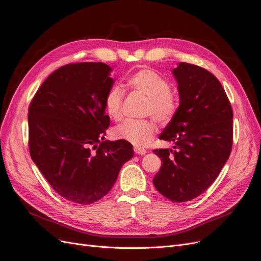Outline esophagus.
I'll return each instance as SVG.
<instances>
[{"mask_svg": "<svg viewBox=\"0 0 261 261\" xmlns=\"http://www.w3.org/2000/svg\"><path fill=\"white\" fill-rule=\"evenodd\" d=\"M134 151H135V153H136V154H141V155L145 154V153L147 152L145 149H143V148H139V147H135V148H134Z\"/></svg>", "mask_w": 261, "mask_h": 261, "instance_id": "1", "label": "esophagus"}]
</instances>
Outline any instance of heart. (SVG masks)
<instances>
[{
  "label": "heart",
  "mask_w": 261,
  "mask_h": 261,
  "mask_svg": "<svg viewBox=\"0 0 261 261\" xmlns=\"http://www.w3.org/2000/svg\"><path fill=\"white\" fill-rule=\"evenodd\" d=\"M125 85L133 91L147 97L144 113L152 115L159 123H168L175 115L177 100L171 91L168 80L150 68H141L132 74ZM124 92L118 86L110 89L105 98V109L112 120H120ZM155 126L151 120H126L113 130L114 138L127 141L136 147H145L151 141Z\"/></svg>",
  "instance_id": "b5f03b06"
}]
</instances>
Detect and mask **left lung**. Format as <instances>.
Returning <instances> with one entry per match:
<instances>
[{"label":"left lung","instance_id":"8db88e82","mask_svg":"<svg viewBox=\"0 0 261 261\" xmlns=\"http://www.w3.org/2000/svg\"><path fill=\"white\" fill-rule=\"evenodd\" d=\"M172 73L179 107L160 139L174 146L153 150L162 161L153 185L168 199L184 202L206 191L230 156L233 111L222 85L207 69L180 62Z\"/></svg>","mask_w":261,"mask_h":261}]
</instances>
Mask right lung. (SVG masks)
Listing matches in <instances>:
<instances>
[{
  "instance_id": "1",
  "label": "right lung",
  "mask_w": 261,
  "mask_h": 261,
  "mask_svg": "<svg viewBox=\"0 0 261 261\" xmlns=\"http://www.w3.org/2000/svg\"><path fill=\"white\" fill-rule=\"evenodd\" d=\"M111 72L101 62L62 66L43 82L29 106L31 159L54 191L75 203L89 204L106 196L134 155L127 141L105 140Z\"/></svg>"
}]
</instances>
